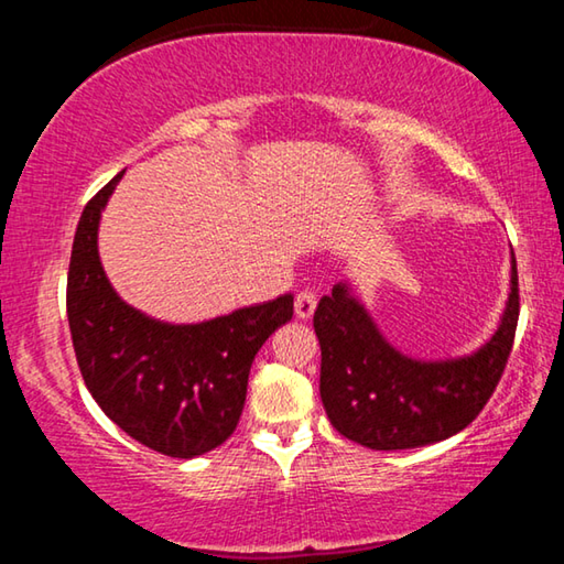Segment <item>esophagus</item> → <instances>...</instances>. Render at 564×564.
Returning <instances> with one entry per match:
<instances>
[{"label": "esophagus", "mask_w": 564, "mask_h": 564, "mask_svg": "<svg viewBox=\"0 0 564 564\" xmlns=\"http://www.w3.org/2000/svg\"><path fill=\"white\" fill-rule=\"evenodd\" d=\"M313 311H316V295L311 291H301L295 295V316L301 321H308L313 316Z\"/></svg>", "instance_id": "obj_1"}]
</instances>
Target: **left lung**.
I'll list each match as a JSON object with an SVG mask.
<instances>
[{"mask_svg":"<svg viewBox=\"0 0 564 564\" xmlns=\"http://www.w3.org/2000/svg\"><path fill=\"white\" fill-rule=\"evenodd\" d=\"M518 316L512 248L510 293L498 328L482 346L455 358L425 360L398 350L352 283H336L313 316L321 343V400L333 427L370 451H408L460 433L498 386Z\"/></svg>","mask_w":564,"mask_h":564,"instance_id":"1","label":"left lung"}]
</instances>
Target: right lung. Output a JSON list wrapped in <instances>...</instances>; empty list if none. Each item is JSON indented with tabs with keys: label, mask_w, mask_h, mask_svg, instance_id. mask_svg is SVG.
Masks as SVG:
<instances>
[{
	"label": "right lung",
	"mask_w": 564,
	"mask_h": 564,
	"mask_svg": "<svg viewBox=\"0 0 564 564\" xmlns=\"http://www.w3.org/2000/svg\"><path fill=\"white\" fill-rule=\"evenodd\" d=\"M113 176L76 226L66 316L76 362L104 415L133 441L169 457H196L236 431L256 352L293 318V295L202 323H166L113 291L99 259V221Z\"/></svg>",
	"instance_id": "1"
}]
</instances>
